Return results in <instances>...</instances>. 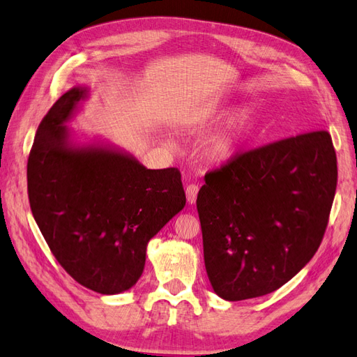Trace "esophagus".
Returning <instances> with one entry per match:
<instances>
[{"instance_id": "obj_1", "label": "esophagus", "mask_w": 357, "mask_h": 357, "mask_svg": "<svg viewBox=\"0 0 357 357\" xmlns=\"http://www.w3.org/2000/svg\"><path fill=\"white\" fill-rule=\"evenodd\" d=\"M198 190H199V188H198V185H195V183L189 185V186L186 188V198H188V203H189V204H194V203L197 202Z\"/></svg>"}]
</instances>
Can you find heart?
<instances>
[{
  "label": "heart",
  "mask_w": 357,
  "mask_h": 357,
  "mask_svg": "<svg viewBox=\"0 0 357 357\" xmlns=\"http://www.w3.org/2000/svg\"><path fill=\"white\" fill-rule=\"evenodd\" d=\"M227 109L222 106H213L198 115L197 123L202 127H211L218 124L224 118ZM256 123L255 109L250 106H241L234 110L227 123L215 133L208 141L204 144L203 154L207 160L215 163H225L230 162L234 155L238 154L241 146L245 144L247 137L250 136Z\"/></svg>",
  "instance_id": "b5f03b06"
}]
</instances>
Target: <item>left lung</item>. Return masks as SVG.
<instances>
[{
	"instance_id": "obj_1",
	"label": "left lung",
	"mask_w": 357,
	"mask_h": 357,
	"mask_svg": "<svg viewBox=\"0 0 357 357\" xmlns=\"http://www.w3.org/2000/svg\"><path fill=\"white\" fill-rule=\"evenodd\" d=\"M197 197L207 277L229 301L262 297L314 257L333 204L337 167L326 130L236 155L206 174Z\"/></svg>"
}]
</instances>
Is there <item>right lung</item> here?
<instances>
[{"label": "right lung", "instance_id": "add662e5", "mask_svg": "<svg viewBox=\"0 0 357 357\" xmlns=\"http://www.w3.org/2000/svg\"><path fill=\"white\" fill-rule=\"evenodd\" d=\"M74 86L42 119L27 165L29 199L57 262L98 294L133 288L146 245L186 204L177 168L146 169L110 144H77L65 124L88 98Z\"/></svg>", "mask_w": 357, "mask_h": 357}]
</instances>
